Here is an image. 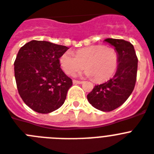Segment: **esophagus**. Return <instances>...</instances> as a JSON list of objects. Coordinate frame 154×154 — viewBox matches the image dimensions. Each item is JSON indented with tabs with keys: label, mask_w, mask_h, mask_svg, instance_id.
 <instances>
[{
	"label": "esophagus",
	"mask_w": 154,
	"mask_h": 154,
	"mask_svg": "<svg viewBox=\"0 0 154 154\" xmlns=\"http://www.w3.org/2000/svg\"><path fill=\"white\" fill-rule=\"evenodd\" d=\"M73 83L74 84V85H81V84L83 83V81H77V80H73Z\"/></svg>",
	"instance_id": "esophagus-1"
}]
</instances>
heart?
<instances>
[{
    "label": "heart",
    "instance_id": "obj_1",
    "mask_svg": "<svg viewBox=\"0 0 154 154\" xmlns=\"http://www.w3.org/2000/svg\"><path fill=\"white\" fill-rule=\"evenodd\" d=\"M118 53L113 48L96 45L78 49L75 55L66 51L59 58V64L67 75L73 76L84 68V74L93 77L96 81H104L110 78L118 66Z\"/></svg>",
    "mask_w": 154,
    "mask_h": 154
}]
</instances>
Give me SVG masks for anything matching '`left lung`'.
Listing matches in <instances>:
<instances>
[{"instance_id":"left-lung-1","label":"left lung","mask_w":154,"mask_h":154,"mask_svg":"<svg viewBox=\"0 0 154 154\" xmlns=\"http://www.w3.org/2000/svg\"><path fill=\"white\" fill-rule=\"evenodd\" d=\"M106 42L113 46L118 53V66L111 79L95 85L87 95L93 107L103 112H109L121 106L134 90L136 82L138 58L134 46L121 39L107 38Z\"/></svg>"}]
</instances>
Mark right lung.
<instances>
[{
	"mask_svg": "<svg viewBox=\"0 0 154 154\" xmlns=\"http://www.w3.org/2000/svg\"><path fill=\"white\" fill-rule=\"evenodd\" d=\"M68 49L45 41H31L19 49L14 63L18 91L37 113H51L65 102L73 82L60 68L59 58Z\"/></svg>",
	"mask_w": 154,
	"mask_h": 154,
	"instance_id": "add662e5",
	"label": "right lung"
}]
</instances>
